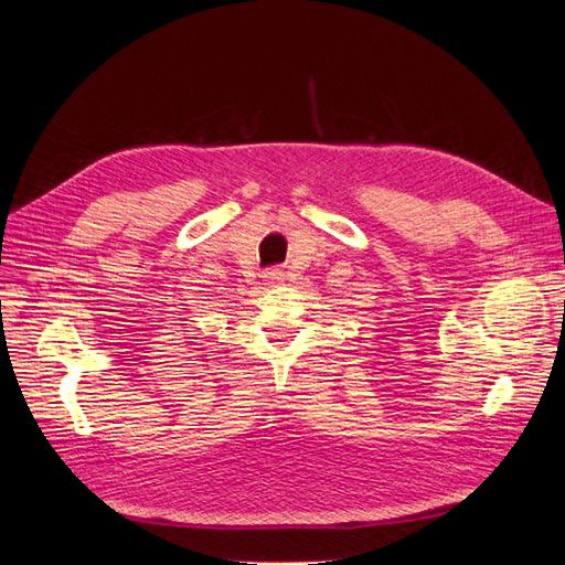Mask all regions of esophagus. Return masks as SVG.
<instances>
[{
  "label": "esophagus",
  "instance_id": "esophagus-1",
  "mask_svg": "<svg viewBox=\"0 0 565 565\" xmlns=\"http://www.w3.org/2000/svg\"><path fill=\"white\" fill-rule=\"evenodd\" d=\"M264 280H266V285L276 287V285H280V282L285 280V273H282L280 268H268V270L264 273Z\"/></svg>",
  "mask_w": 565,
  "mask_h": 565
}]
</instances>
